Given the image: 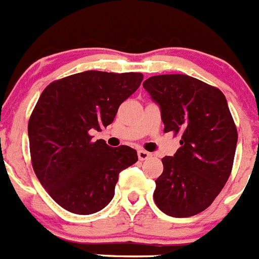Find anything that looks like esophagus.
Here are the masks:
<instances>
[{
	"mask_svg": "<svg viewBox=\"0 0 259 259\" xmlns=\"http://www.w3.org/2000/svg\"><path fill=\"white\" fill-rule=\"evenodd\" d=\"M150 156H151V154H150V152L145 151V150H138L139 160H146V159H148Z\"/></svg>",
	"mask_w": 259,
	"mask_h": 259,
	"instance_id": "obj_1",
	"label": "esophagus"
}]
</instances>
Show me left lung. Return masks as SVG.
<instances>
[{
    "label": "left lung",
    "mask_w": 259,
    "mask_h": 259,
    "mask_svg": "<svg viewBox=\"0 0 259 259\" xmlns=\"http://www.w3.org/2000/svg\"><path fill=\"white\" fill-rule=\"evenodd\" d=\"M160 108L164 132L181 136L156 179L155 203L175 218L197 215L226 185L235 159L237 130L223 92L183 74L155 75L143 83Z\"/></svg>",
    "instance_id": "1"
}]
</instances>
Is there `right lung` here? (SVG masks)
Instances as JSON below:
<instances>
[{
	"label": "right lung",
	"mask_w": 259,
	"mask_h": 259,
	"mask_svg": "<svg viewBox=\"0 0 259 259\" xmlns=\"http://www.w3.org/2000/svg\"><path fill=\"white\" fill-rule=\"evenodd\" d=\"M142 80L141 73L89 70L52 82L40 95L28 121L32 167L65 210L79 215L103 210L121 170L138 160L134 148L94 142L90 133L111 125Z\"/></svg>",
	"instance_id": "add662e5"
}]
</instances>
